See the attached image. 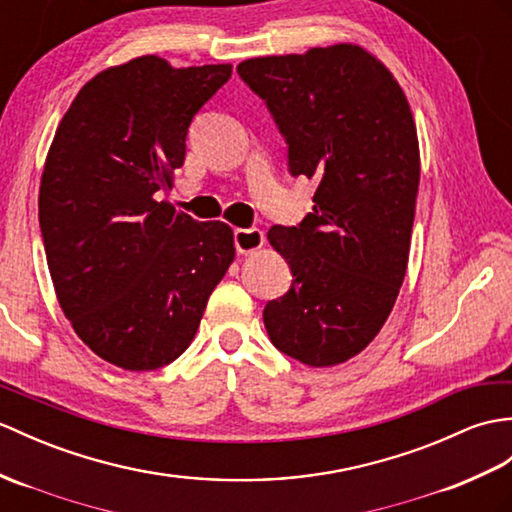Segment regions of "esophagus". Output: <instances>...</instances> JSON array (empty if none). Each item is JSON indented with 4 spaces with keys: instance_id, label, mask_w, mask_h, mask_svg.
Returning a JSON list of instances; mask_svg holds the SVG:
<instances>
[{
    "instance_id": "obj_1",
    "label": "esophagus",
    "mask_w": 512,
    "mask_h": 512,
    "mask_svg": "<svg viewBox=\"0 0 512 512\" xmlns=\"http://www.w3.org/2000/svg\"><path fill=\"white\" fill-rule=\"evenodd\" d=\"M233 244H235L237 253H242V255L255 253L261 246H264V233L255 227L253 229H235Z\"/></svg>"
}]
</instances>
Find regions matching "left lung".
<instances>
[{
    "instance_id": "8db88e82",
    "label": "left lung",
    "mask_w": 512,
    "mask_h": 512,
    "mask_svg": "<svg viewBox=\"0 0 512 512\" xmlns=\"http://www.w3.org/2000/svg\"><path fill=\"white\" fill-rule=\"evenodd\" d=\"M237 74L266 102L290 174L318 181L312 213L268 231L294 279L266 303V331L307 366L342 364L379 334L406 277L421 176L410 104L347 43L248 58Z\"/></svg>"
}]
</instances>
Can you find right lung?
Listing matches in <instances>:
<instances>
[{
	"mask_svg": "<svg viewBox=\"0 0 512 512\" xmlns=\"http://www.w3.org/2000/svg\"><path fill=\"white\" fill-rule=\"evenodd\" d=\"M231 69H174L159 56L104 69L47 152L39 224L58 303L80 340L126 371H154L189 347L235 257L229 224L154 198L172 187L189 124Z\"/></svg>",
	"mask_w": 512,
	"mask_h": 512,
	"instance_id": "1",
	"label": "right lung"
}]
</instances>
